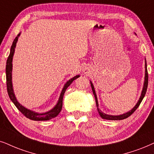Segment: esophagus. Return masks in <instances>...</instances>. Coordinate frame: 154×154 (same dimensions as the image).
<instances>
[{"label":"esophagus","mask_w":154,"mask_h":154,"mask_svg":"<svg viewBox=\"0 0 154 154\" xmlns=\"http://www.w3.org/2000/svg\"><path fill=\"white\" fill-rule=\"evenodd\" d=\"M88 72H89V68L88 67L85 68V69H84V72H85V73H88Z\"/></svg>","instance_id":"obj_1"}]
</instances>
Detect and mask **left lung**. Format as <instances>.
<instances>
[{
    "mask_svg": "<svg viewBox=\"0 0 154 154\" xmlns=\"http://www.w3.org/2000/svg\"><path fill=\"white\" fill-rule=\"evenodd\" d=\"M145 67H146V73H145V80H144V85H143V90H142V92H141V97H140V99L139 100V102H137V104H136V106H134V107L132 109L131 111H129V112L126 113V114H122V115H119V116H112V115H108V114H104V113H103L102 111H101L100 109H99V104H98V101H97V95H96V93H95V90H94V86H93L92 83H91V89H92V91H93V94L94 95V97H95V100H96V104H97V110H98V112L99 114H100V116L103 119H107V120H122V119H126L128 118L129 116H130L133 113L135 112L136 110H137V109L139 107L140 104H141V102H142V100H143V97H144L145 94H146V90H147V87H148V83H149V75H148V71H147V67H146V64H145Z\"/></svg>",
    "mask_w": 154,
    "mask_h": 154,
    "instance_id": "obj_1",
    "label": "left lung"
}]
</instances>
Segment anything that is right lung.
I'll return each instance as SVG.
<instances>
[{
    "label": "right lung",
    "mask_w": 154,
    "mask_h": 154,
    "mask_svg": "<svg viewBox=\"0 0 154 154\" xmlns=\"http://www.w3.org/2000/svg\"><path fill=\"white\" fill-rule=\"evenodd\" d=\"M20 36V33L17 35V36L15 38L14 41L13 42L11 48V52L8 57L7 62H6V68H5V72H6V85H7V91L8 93V96L11 99V100L13 102V104L15 105V106L17 108L20 112L25 116H26L27 118L30 119L31 120L34 121H47L49 120L50 119L55 117L58 115V114L60 112V111L62 110V107H63V96L65 94L66 89L69 85H71L72 82L76 79L78 78L79 75H77L75 77H74L73 78L69 79L67 83L65 84L64 88L62 91L61 94H60L59 100H58L57 104L55 105V106L51 109L49 112L44 113V114H38V113H35L32 111L29 110L28 109L25 108L24 106H22L20 103L17 102L16 98H15L14 92H13V85H12V61H13V54L15 52V48L16 46V42L17 41V39L18 37Z\"/></svg>",
    "instance_id": "1"
}]
</instances>
